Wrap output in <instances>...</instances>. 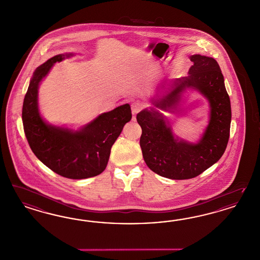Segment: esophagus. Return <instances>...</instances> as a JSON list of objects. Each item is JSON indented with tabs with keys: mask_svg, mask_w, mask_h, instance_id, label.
Instances as JSON below:
<instances>
[{
	"mask_svg": "<svg viewBox=\"0 0 260 260\" xmlns=\"http://www.w3.org/2000/svg\"><path fill=\"white\" fill-rule=\"evenodd\" d=\"M143 105L142 103H140V102H134V103H132V105H131V110H132V114L133 115H137L139 112H141L142 110H143Z\"/></svg>",
	"mask_w": 260,
	"mask_h": 260,
	"instance_id": "1",
	"label": "esophagus"
}]
</instances>
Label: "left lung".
Instances as JSON below:
<instances>
[{
	"label": "left lung",
	"instance_id": "obj_1",
	"mask_svg": "<svg viewBox=\"0 0 260 260\" xmlns=\"http://www.w3.org/2000/svg\"><path fill=\"white\" fill-rule=\"evenodd\" d=\"M188 76L178 78L172 90L153 104L165 111L176 108L184 89L201 92L210 102V121L201 140L188 143L174 137L168 122L158 111L143 110L137 115L143 133L140 145L147 167L159 176L186 180L200 175L214 165L226 150L232 120L231 101L224 76L215 59L200 54L190 56Z\"/></svg>",
	"mask_w": 260,
	"mask_h": 260
}]
</instances>
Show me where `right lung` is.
I'll use <instances>...</instances> for the list:
<instances>
[{
  "instance_id": "1",
  "label": "right lung",
  "mask_w": 260,
  "mask_h": 260,
  "mask_svg": "<svg viewBox=\"0 0 260 260\" xmlns=\"http://www.w3.org/2000/svg\"><path fill=\"white\" fill-rule=\"evenodd\" d=\"M72 55H55L35 70L24 99L22 118L34 155L60 176L78 180L104 171L112 145L131 120L132 113L130 105L124 104L101 114L77 131L46 123L38 110L39 84L54 63Z\"/></svg>"
}]
</instances>
